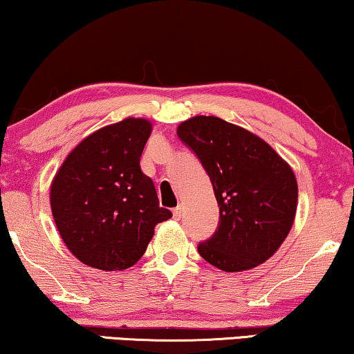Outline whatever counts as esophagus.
<instances>
[{
	"label": "esophagus",
	"mask_w": 354,
	"mask_h": 354,
	"mask_svg": "<svg viewBox=\"0 0 354 354\" xmlns=\"http://www.w3.org/2000/svg\"><path fill=\"white\" fill-rule=\"evenodd\" d=\"M182 212H183V207L180 206V204H178V206H177L176 209H174V217H176V218L178 220V218L182 217Z\"/></svg>",
	"instance_id": "obj_1"
}]
</instances>
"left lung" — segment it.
<instances>
[{"instance_id":"obj_1","label":"left lung","mask_w":354,"mask_h":354,"mask_svg":"<svg viewBox=\"0 0 354 354\" xmlns=\"http://www.w3.org/2000/svg\"><path fill=\"white\" fill-rule=\"evenodd\" d=\"M177 136L201 161L217 199L218 228L198 245L218 270L255 268L284 243L297 212L295 174L263 139L217 116H193Z\"/></svg>"}]
</instances>
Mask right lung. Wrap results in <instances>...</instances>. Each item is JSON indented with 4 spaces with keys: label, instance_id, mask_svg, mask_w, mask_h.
I'll use <instances>...</instances> for the list:
<instances>
[{
    "label": "right lung",
    "instance_id": "add662e5",
    "mask_svg": "<svg viewBox=\"0 0 354 354\" xmlns=\"http://www.w3.org/2000/svg\"><path fill=\"white\" fill-rule=\"evenodd\" d=\"M151 127L145 118H126L92 132L68 153L50 183L60 238L92 268L116 271L137 263L156 225L172 217L140 171Z\"/></svg>",
    "mask_w": 354,
    "mask_h": 354
}]
</instances>
